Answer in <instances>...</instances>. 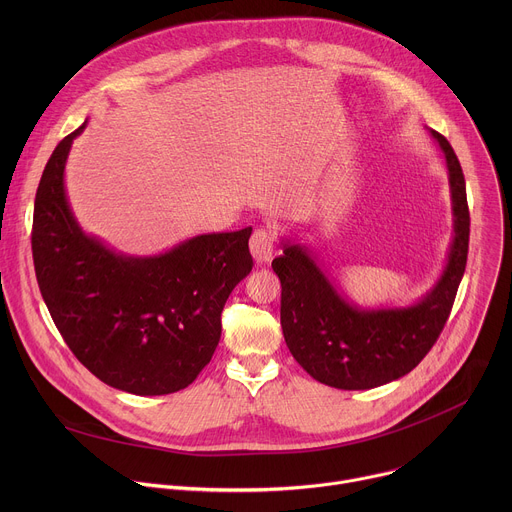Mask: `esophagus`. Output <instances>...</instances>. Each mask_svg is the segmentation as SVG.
Returning <instances> with one entry per match:
<instances>
[{
    "instance_id": "34e87169",
    "label": "esophagus",
    "mask_w": 512,
    "mask_h": 512,
    "mask_svg": "<svg viewBox=\"0 0 512 512\" xmlns=\"http://www.w3.org/2000/svg\"><path fill=\"white\" fill-rule=\"evenodd\" d=\"M249 249H251V255H253V259H255L257 265L267 263V261L273 257V249H275L271 231H267V229H257V231L251 235Z\"/></svg>"
}]
</instances>
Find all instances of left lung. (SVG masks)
Instances as JSON below:
<instances>
[{
	"label": "left lung",
	"mask_w": 512,
	"mask_h": 512,
	"mask_svg": "<svg viewBox=\"0 0 512 512\" xmlns=\"http://www.w3.org/2000/svg\"><path fill=\"white\" fill-rule=\"evenodd\" d=\"M429 133L448 166L454 239L444 273L419 302L405 308H358L300 243H281L283 255L271 263L281 281L285 344L300 367L328 387L364 391L405 377L431 350L452 312L468 259L470 212L462 166L450 141L433 129Z\"/></svg>",
	"instance_id": "1"
}]
</instances>
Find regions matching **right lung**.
Instances as JSON below:
<instances>
[{
  "mask_svg": "<svg viewBox=\"0 0 512 512\" xmlns=\"http://www.w3.org/2000/svg\"><path fill=\"white\" fill-rule=\"evenodd\" d=\"M85 125L56 145L36 192L32 255L42 298L72 354L105 385L143 397L176 393L221 340V312L253 269V229L198 235L152 257L87 235L64 188L70 145Z\"/></svg>",
  "mask_w": 512,
  "mask_h": 512,
  "instance_id": "add662e5",
  "label": "right lung"
}]
</instances>
